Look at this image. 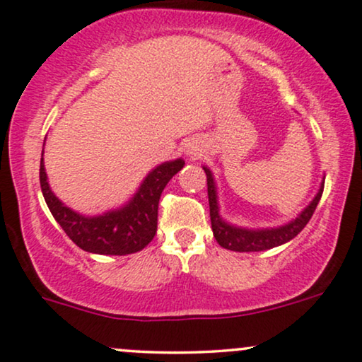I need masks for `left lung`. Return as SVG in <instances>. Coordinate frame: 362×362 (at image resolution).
<instances>
[{"label":"left lung","instance_id":"8db88e82","mask_svg":"<svg viewBox=\"0 0 362 362\" xmlns=\"http://www.w3.org/2000/svg\"><path fill=\"white\" fill-rule=\"evenodd\" d=\"M206 177H208V198H209V216H211V228H213L216 241L224 250H231L238 252H252V251H266L271 247L281 246V244L291 241V239L298 236L303 231L304 226L309 223L314 211L317 208L319 199L322 196V189L325 185L321 186V189L316 194V198L313 199V203L308 206L306 209L299 214V218H296L294 221H291L286 226L276 228V229H257V231H251V229H241L234 228L231 224L224 223L219 218L218 213V201H216V187L213 181V175L208 168H204Z\"/></svg>","mask_w":362,"mask_h":362}]
</instances>
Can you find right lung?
<instances>
[{
  "mask_svg": "<svg viewBox=\"0 0 362 362\" xmlns=\"http://www.w3.org/2000/svg\"><path fill=\"white\" fill-rule=\"evenodd\" d=\"M182 166V159L161 164L149 173L129 204L96 218H84L56 198L46 181L43 159L40 164V185L53 218L78 247L95 255L124 256L141 251L153 241L158 229L161 192Z\"/></svg>",
  "mask_w": 362,
  "mask_h": 362,
  "instance_id": "add662e5",
  "label": "right lung"
}]
</instances>
